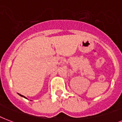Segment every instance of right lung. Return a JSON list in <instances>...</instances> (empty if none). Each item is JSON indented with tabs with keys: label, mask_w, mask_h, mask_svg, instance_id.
<instances>
[{
	"label": "right lung",
	"mask_w": 122,
	"mask_h": 122,
	"mask_svg": "<svg viewBox=\"0 0 122 122\" xmlns=\"http://www.w3.org/2000/svg\"><path fill=\"white\" fill-rule=\"evenodd\" d=\"M19 95H20V96H21V97H24V96H22V95H20V94H19ZM24 98H25V97H24Z\"/></svg>",
	"instance_id": "add662e5"
}]
</instances>
